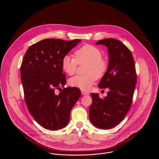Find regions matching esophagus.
I'll return each mask as SVG.
<instances>
[{"label": "esophagus", "mask_w": 159, "mask_h": 159, "mask_svg": "<svg viewBox=\"0 0 159 159\" xmlns=\"http://www.w3.org/2000/svg\"><path fill=\"white\" fill-rule=\"evenodd\" d=\"M81 93H82L83 95H89V93H88V92H86L84 91H81Z\"/></svg>", "instance_id": "34e87169"}]
</instances>
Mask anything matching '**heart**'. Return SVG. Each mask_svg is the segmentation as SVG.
<instances>
[{"label": "heart", "instance_id": "obj_1", "mask_svg": "<svg viewBox=\"0 0 159 159\" xmlns=\"http://www.w3.org/2000/svg\"><path fill=\"white\" fill-rule=\"evenodd\" d=\"M75 58L69 55L63 57L61 66L63 70L69 75H73L76 70L78 64L88 63L85 70L86 75H78L69 80L71 86L80 89L89 90L97 78H102L107 72L108 63L102 57V52L98 48L91 45H85L74 52Z\"/></svg>", "mask_w": 159, "mask_h": 159}]
</instances>
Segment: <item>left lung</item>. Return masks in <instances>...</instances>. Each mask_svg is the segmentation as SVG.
<instances>
[{"label":"left lung","mask_w":159,"mask_h":159,"mask_svg":"<svg viewBox=\"0 0 159 159\" xmlns=\"http://www.w3.org/2000/svg\"><path fill=\"white\" fill-rule=\"evenodd\" d=\"M96 45L108 48V67L98 86L110 91L104 98L98 93H91L89 115L95 127L109 129L119 124L130 110L136 86L135 66L131 51L120 41L110 38L100 40Z\"/></svg>","instance_id":"8db88e82"}]
</instances>
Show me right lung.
Wrapping results in <instances>:
<instances>
[{
	"mask_svg": "<svg viewBox=\"0 0 159 159\" xmlns=\"http://www.w3.org/2000/svg\"><path fill=\"white\" fill-rule=\"evenodd\" d=\"M81 40L47 39L30 46L21 66V79L26 105L34 119L43 127L57 130L67 125L70 111L81 96L75 87L56 89L66 83L61 62Z\"/></svg>",
	"mask_w": 159,
	"mask_h": 159,
	"instance_id": "add662e5",
	"label": "right lung"
}]
</instances>
